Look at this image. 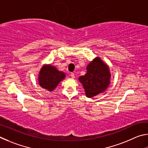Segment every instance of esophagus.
I'll return each instance as SVG.
<instances>
[{"instance_id": "34e87169", "label": "esophagus", "mask_w": 148, "mask_h": 148, "mask_svg": "<svg viewBox=\"0 0 148 148\" xmlns=\"http://www.w3.org/2000/svg\"><path fill=\"white\" fill-rule=\"evenodd\" d=\"M70 75H71L72 79H74V78H75V74L73 73H71V74H70Z\"/></svg>"}]
</instances>
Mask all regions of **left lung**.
Listing matches in <instances>:
<instances>
[{
	"instance_id": "obj_1",
	"label": "left lung",
	"mask_w": 148,
	"mask_h": 148,
	"mask_svg": "<svg viewBox=\"0 0 148 148\" xmlns=\"http://www.w3.org/2000/svg\"><path fill=\"white\" fill-rule=\"evenodd\" d=\"M87 73L79 80L83 85L88 97H92L103 92L110 84V73L108 66L96 57L87 66Z\"/></svg>"
}]
</instances>
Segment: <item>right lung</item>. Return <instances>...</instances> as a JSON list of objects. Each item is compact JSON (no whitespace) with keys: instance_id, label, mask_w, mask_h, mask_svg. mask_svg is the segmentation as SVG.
Here are the masks:
<instances>
[{"instance_id":"add662e5","label":"right lung","mask_w":148,"mask_h":148,"mask_svg":"<svg viewBox=\"0 0 148 148\" xmlns=\"http://www.w3.org/2000/svg\"><path fill=\"white\" fill-rule=\"evenodd\" d=\"M65 77L66 75L64 73L58 71L55 67L51 65H45L40 71L38 77L39 84L43 88L51 92Z\"/></svg>"}]
</instances>
